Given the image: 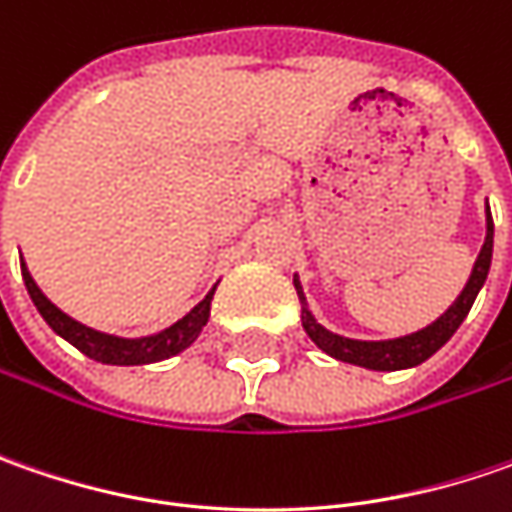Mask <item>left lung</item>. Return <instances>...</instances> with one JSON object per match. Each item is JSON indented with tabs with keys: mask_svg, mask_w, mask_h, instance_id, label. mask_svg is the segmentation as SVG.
<instances>
[{
	"mask_svg": "<svg viewBox=\"0 0 512 512\" xmlns=\"http://www.w3.org/2000/svg\"><path fill=\"white\" fill-rule=\"evenodd\" d=\"M490 259H493V216H490V207H487V236H484V245L479 250V259L473 265V273H470L467 285L459 293V299L447 307L433 325L422 327V330H416L410 336H402V339H387V342L344 339L339 333H330L327 327H322L313 319V313L307 310L302 285H299V279H293L296 293L302 299V327H305L307 336L316 342L319 350H325L327 356H333L339 362L359 364V367H367V370H404V367H416L424 359H430L439 347L450 342V336L467 319V313H470V307H473L484 279H487Z\"/></svg>",
	"mask_w": 512,
	"mask_h": 512,
	"instance_id": "8db88e82",
	"label": "left lung"
}]
</instances>
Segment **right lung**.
<instances>
[{
  "mask_svg": "<svg viewBox=\"0 0 512 512\" xmlns=\"http://www.w3.org/2000/svg\"><path fill=\"white\" fill-rule=\"evenodd\" d=\"M22 279H25V287H28L33 305L42 313V319L53 327V333H59L65 342L73 344L76 350H82L88 359L102 364H153L182 353L185 347H190L199 339L202 327L207 325V319H210V299H213V290H216L213 287L187 316H182L176 325L165 327L162 333L142 336V339H122V336H110V333H102V330H93V327L70 319L68 313H62L39 290V285L33 282L25 262H22Z\"/></svg>",
  "mask_w": 512,
  "mask_h": 512,
  "instance_id": "obj_1",
  "label": "right lung"
}]
</instances>
